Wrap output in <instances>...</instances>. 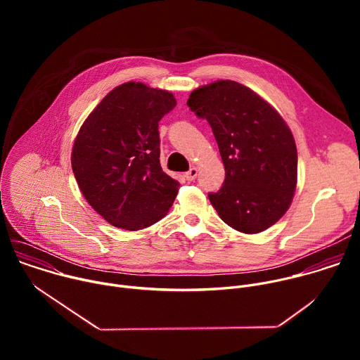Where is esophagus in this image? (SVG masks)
I'll use <instances>...</instances> for the list:
<instances>
[{
	"label": "esophagus",
	"instance_id": "1",
	"mask_svg": "<svg viewBox=\"0 0 360 360\" xmlns=\"http://www.w3.org/2000/svg\"><path fill=\"white\" fill-rule=\"evenodd\" d=\"M196 175H198V168H195V167H192L188 172H185V178L188 181H193L196 178Z\"/></svg>",
	"mask_w": 360,
	"mask_h": 360
}]
</instances>
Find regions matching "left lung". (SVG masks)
<instances>
[{
  "label": "left lung",
  "mask_w": 360,
  "mask_h": 360,
  "mask_svg": "<svg viewBox=\"0 0 360 360\" xmlns=\"http://www.w3.org/2000/svg\"><path fill=\"white\" fill-rule=\"evenodd\" d=\"M188 107L215 135L225 181L210 200L242 233H259L289 210L297 182V152L281 114L261 95L231 79L193 89Z\"/></svg>",
  "instance_id": "1"
}]
</instances>
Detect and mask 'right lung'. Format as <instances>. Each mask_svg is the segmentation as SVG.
<instances>
[{"mask_svg": "<svg viewBox=\"0 0 360 360\" xmlns=\"http://www.w3.org/2000/svg\"><path fill=\"white\" fill-rule=\"evenodd\" d=\"M175 105L172 92L129 81L102 98L81 125L72 171L86 202L111 225L143 229L172 207L179 182L161 168L158 122Z\"/></svg>", "mask_w": 360, "mask_h": 360, "instance_id": "1", "label": "right lung"}]
</instances>
